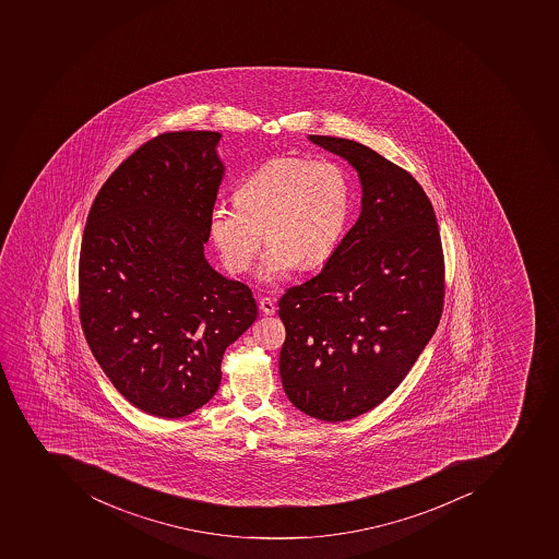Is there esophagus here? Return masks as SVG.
<instances>
[{
  "label": "esophagus",
  "instance_id": "34e87169",
  "mask_svg": "<svg viewBox=\"0 0 559 559\" xmlns=\"http://www.w3.org/2000/svg\"><path fill=\"white\" fill-rule=\"evenodd\" d=\"M259 309H261L264 316H273L277 307H275V301H273L272 298L263 296V298H259Z\"/></svg>",
  "mask_w": 559,
  "mask_h": 559
}]
</instances>
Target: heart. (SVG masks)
<instances>
[{"label": "heart", "instance_id": "b5f03b06", "mask_svg": "<svg viewBox=\"0 0 559 559\" xmlns=\"http://www.w3.org/2000/svg\"><path fill=\"white\" fill-rule=\"evenodd\" d=\"M235 203L213 204L209 231L222 263L243 273L264 240L258 278L277 284L296 267L321 266L337 250L350 212V185L338 164L281 157L245 176Z\"/></svg>", "mask_w": 559, "mask_h": 559}]
</instances>
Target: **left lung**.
<instances>
[{
    "instance_id": "left-lung-1",
    "label": "left lung",
    "mask_w": 559,
    "mask_h": 559,
    "mask_svg": "<svg viewBox=\"0 0 559 559\" xmlns=\"http://www.w3.org/2000/svg\"><path fill=\"white\" fill-rule=\"evenodd\" d=\"M309 141L355 167L361 212L321 273L278 301V369L296 409L335 424L381 404L429 344L444 259L432 204L409 173L349 139Z\"/></svg>"
}]
</instances>
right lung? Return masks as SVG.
Returning <instances> with one entry per match:
<instances>
[{"instance_id": "add662e5", "label": "right lung", "mask_w": 559, "mask_h": 559, "mask_svg": "<svg viewBox=\"0 0 559 559\" xmlns=\"http://www.w3.org/2000/svg\"><path fill=\"white\" fill-rule=\"evenodd\" d=\"M222 134L167 132L102 185L79 255V318L116 390L158 418L204 406L222 356L258 318L249 287L204 258L226 167Z\"/></svg>"}]
</instances>
